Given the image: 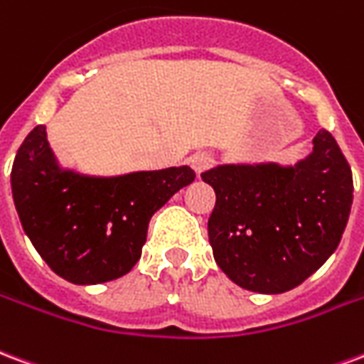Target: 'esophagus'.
<instances>
[{
  "mask_svg": "<svg viewBox=\"0 0 364 364\" xmlns=\"http://www.w3.org/2000/svg\"><path fill=\"white\" fill-rule=\"evenodd\" d=\"M190 163H192L193 171L198 172V174H201L203 171H208L215 161L211 153H198V155H193L192 159H190Z\"/></svg>",
  "mask_w": 364,
  "mask_h": 364,
  "instance_id": "esophagus-1",
  "label": "esophagus"
}]
</instances>
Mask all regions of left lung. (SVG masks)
<instances>
[{"mask_svg": "<svg viewBox=\"0 0 364 364\" xmlns=\"http://www.w3.org/2000/svg\"><path fill=\"white\" fill-rule=\"evenodd\" d=\"M294 166L221 164L209 244L217 266L248 291L277 294L310 277L338 248L353 203V176L330 132Z\"/></svg>", "mask_w": 364, "mask_h": 364, "instance_id": "8db88e82", "label": "left lung"}]
</instances>
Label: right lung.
<instances>
[{"label": "right lung", "mask_w": 364, "mask_h": 364, "mask_svg": "<svg viewBox=\"0 0 364 364\" xmlns=\"http://www.w3.org/2000/svg\"><path fill=\"white\" fill-rule=\"evenodd\" d=\"M190 166L85 176L62 168L36 126L18 147L13 201L26 237L52 272L75 285L126 275L141 258L153 213L192 184Z\"/></svg>", "instance_id": "1"}]
</instances>
